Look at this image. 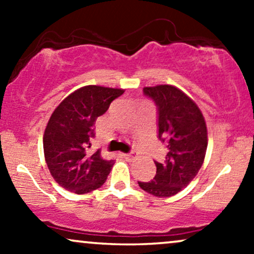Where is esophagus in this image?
<instances>
[{
  "instance_id": "34e87169",
  "label": "esophagus",
  "mask_w": 254,
  "mask_h": 254,
  "mask_svg": "<svg viewBox=\"0 0 254 254\" xmlns=\"http://www.w3.org/2000/svg\"><path fill=\"white\" fill-rule=\"evenodd\" d=\"M136 156H137V154H136V153H133V151H130V153L124 154V157H125V159L127 160V161H131V160L135 159Z\"/></svg>"
}]
</instances>
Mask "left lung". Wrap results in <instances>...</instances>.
<instances>
[{"label":"left lung","mask_w":254,"mask_h":254,"mask_svg":"<svg viewBox=\"0 0 254 254\" xmlns=\"http://www.w3.org/2000/svg\"><path fill=\"white\" fill-rule=\"evenodd\" d=\"M157 110V137L167 148L164 161L155 162L156 174L139 188L156 197H171L192 182L202 167L208 147L204 117L192 99L171 84L144 87Z\"/></svg>","instance_id":"1"}]
</instances>
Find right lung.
Listing matches in <instances>:
<instances>
[{"label": "right lung", "mask_w": 254, "mask_h": 254, "mask_svg": "<svg viewBox=\"0 0 254 254\" xmlns=\"http://www.w3.org/2000/svg\"><path fill=\"white\" fill-rule=\"evenodd\" d=\"M123 93L90 84L71 93L51 115L44 132V155L51 176L66 191L88 193L106 182L113 160H104L100 149L90 150V139L97 118Z\"/></svg>", "instance_id": "add662e5"}]
</instances>
